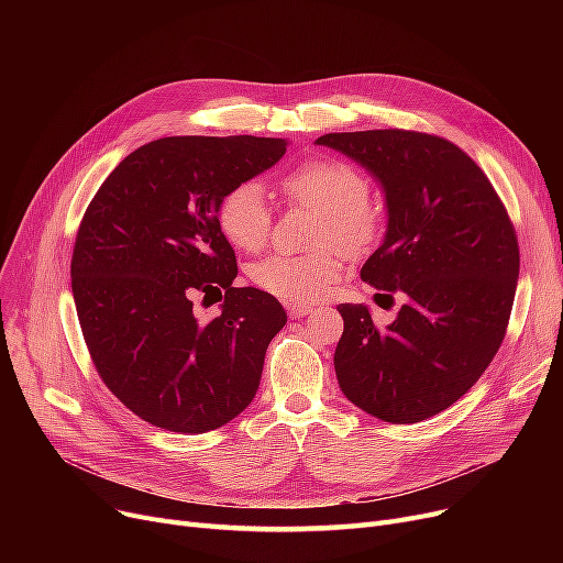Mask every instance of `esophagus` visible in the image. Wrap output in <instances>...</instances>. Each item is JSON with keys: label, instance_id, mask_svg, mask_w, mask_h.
Returning a JSON list of instances; mask_svg holds the SVG:
<instances>
[{"label": "esophagus", "instance_id": "esophagus-1", "mask_svg": "<svg viewBox=\"0 0 563 563\" xmlns=\"http://www.w3.org/2000/svg\"><path fill=\"white\" fill-rule=\"evenodd\" d=\"M310 312H312V308H310V306H303V303H289V306H287L289 319H301V317H306V314H310Z\"/></svg>", "mask_w": 563, "mask_h": 563}]
</instances>
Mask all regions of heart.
Masks as SVG:
<instances>
[{
    "label": "heart",
    "instance_id": "b5f03b06",
    "mask_svg": "<svg viewBox=\"0 0 563 563\" xmlns=\"http://www.w3.org/2000/svg\"><path fill=\"white\" fill-rule=\"evenodd\" d=\"M278 189L291 205L319 212L312 246L306 255L276 253L249 266L251 283L289 303H312L333 289L342 276L344 255L367 253L383 232V214L369 202V180L363 170L333 157H314L280 175ZM219 228L240 251L255 253L272 234V207L253 180L234 185L219 202ZM339 250L333 252L330 246Z\"/></svg>",
    "mask_w": 563,
    "mask_h": 563
}]
</instances>
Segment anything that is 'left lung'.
<instances>
[{"instance_id":"1","label":"left lung","mask_w":563,"mask_h":563,"mask_svg":"<svg viewBox=\"0 0 563 563\" xmlns=\"http://www.w3.org/2000/svg\"><path fill=\"white\" fill-rule=\"evenodd\" d=\"M319 145L365 166L386 194V240L361 278L404 306L378 329L367 306L342 303L335 374L369 416L416 424L459 401L505 340L520 251L484 170L459 145L408 130L335 132Z\"/></svg>"}]
</instances>
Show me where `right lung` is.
<instances>
[{"label":"right lung","instance_id":"right-lung-1","mask_svg":"<svg viewBox=\"0 0 563 563\" xmlns=\"http://www.w3.org/2000/svg\"><path fill=\"white\" fill-rule=\"evenodd\" d=\"M285 151V139L246 134L157 139L86 207L70 262L79 327L104 386L153 427L212 431L257 393L287 314L272 294L234 287L217 212L225 191ZM198 296L223 298L222 314L198 322Z\"/></svg>","mask_w":563,"mask_h":563}]
</instances>
